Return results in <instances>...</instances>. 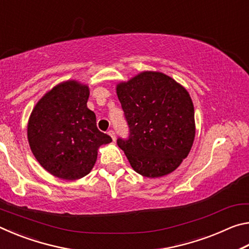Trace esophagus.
I'll return each instance as SVG.
<instances>
[{
	"mask_svg": "<svg viewBox=\"0 0 249 249\" xmlns=\"http://www.w3.org/2000/svg\"><path fill=\"white\" fill-rule=\"evenodd\" d=\"M108 135H109V136L112 137V140L115 142V140H116V136H115V132H114V130H113V129L108 130Z\"/></svg>",
	"mask_w": 249,
	"mask_h": 249,
	"instance_id": "esophagus-1",
	"label": "esophagus"
}]
</instances>
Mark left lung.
<instances>
[{"mask_svg": "<svg viewBox=\"0 0 249 249\" xmlns=\"http://www.w3.org/2000/svg\"><path fill=\"white\" fill-rule=\"evenodd\" d=\"M129 127L117 145L133 169L147 178L170 174L191 150L196 136L190 94L165 73L144 71L116 86Z\"/></svg>", "mask_w": 249, "mask_h": 249, "instance_id": "obj_1", "label": "left lung"}]
</instances>
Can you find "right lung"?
<instances>
[{"mask_svg":"<svg viewBox=\"0 0 249 249\" xmlns=\"http://www.w3.org/2000/svg\"><path fill=\"white\" fill-rule=\"evenodd\" d=\"M87 84L69 80L48 91L34 107L27 125L32 153L41 167L60 179L77 180L92 170L101 145L112 138L96 127L88 108Z\"/></svg>","mask_w":249,"mask_h":249,"instance_id":"add662e5","label":"right lung"}]
</instances>
